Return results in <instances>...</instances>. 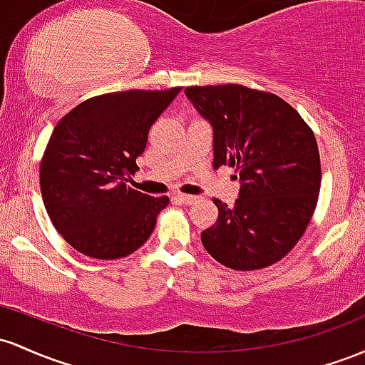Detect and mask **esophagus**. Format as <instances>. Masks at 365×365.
I'll use <instances>...</instances> for the list:
<instances>
[{"instance_id": "esophagus-1", "label": "esophagus", "mask_w": 365, "mask_h": 365, "mask_svg": "<svg viewBox=\"0 0 365 365\" xmlns=\"http://www.w3.org/2000/svg\"><path fill=\"white\" fill-rule=\"evenodd\" d=\"M175 200H178L179 203H184V205H190V203H195L196 200H198V196H193V195H182V193H178L174 196Z\"/></svg>"}]
</instances>
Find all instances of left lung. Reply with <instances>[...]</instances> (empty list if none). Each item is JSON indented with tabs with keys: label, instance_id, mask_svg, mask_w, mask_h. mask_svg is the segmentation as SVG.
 I'll use <instances>...</instances> for the list:
<instances>
[{
	"label": "left lung",
	"instance_id": "left-lung-1",
	"mask_svg": "<svg viewBox=\"0 0 365 365\" xmlns=\"http://www.w3.org/2000/svg\"><path fill=\"white\" fill-rule=\"evenodd\" d=\"M187 100L212 125L214 167H236L235 207L202 232L205 250L235 271L276 264L304 236L321 190L312 129L292 105L247 86H191Z\"/></svg>",
	"mask_w": 365,
	"mask_h": 365
}]
</instances>
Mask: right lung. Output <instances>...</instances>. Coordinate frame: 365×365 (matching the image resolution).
<instances>
[{
  "label": "right lung",
  "mask_w": 365,
  "mask_h": 365,
  "mask_svg": "<svg viewBox=\"0 0 365 365\" xmlns=\"http://www.w3.org/2000/svg\"><path fill=\"white\" fill-rule=\"evenodd\" d=\"M181 93H108L71 110L53 130L41 162V193L53 226L84 255L113 260L146 243L169 196L129 187L150 128Z\"/></svg>",
  "instance_id": "1"
}]
</instances>
